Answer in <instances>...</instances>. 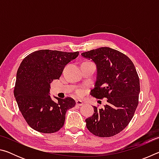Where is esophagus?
Listing matches in <instances>:
<instances>
[{"label": "esophagus", "mask_w": 159, "mask_h": 159, "mask_svg": "<svg viewBox=\"0 0 159 159\" xmlns=\"http://www.w3.org/2000/svg\"><path fill=\"white\" fill-rule=\"evenodd\" d=\"M76 104L77 105H79V106H82V105H83V104H84V102H83L82 100H80V99H78V100H76Z\"/></svg>", "instance_id": "esophagus-1"}]
</instances>
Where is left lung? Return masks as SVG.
Segmentation results:
<instances>
[{"label": "left lung", "instance_id": "left-lung-1", "mask_svg": "<svg viewBox=\"0 0 159 159\" xmlns=\"http://www.w3.org/2000/svg\"><path fill=\"white\" fill-rule=\"evenodd\" d=\"M81 55L91 59L97 66V79L90 95L107 99L103 108L93 107L94 114L85 119L86 126L96 136L112 137L128 125L138 107L140 85L136 69L128 57L108 47Z\"/></svg>", "mask_w": 159, "mask_h": 159}]
</instances>
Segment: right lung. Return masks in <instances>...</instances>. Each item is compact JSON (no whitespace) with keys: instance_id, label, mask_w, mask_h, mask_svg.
<instances>
[{"instance_id":"obj_1","label":"right lung","mask_w":159,"mask_h":159,"mask_svg":"<svg viewBox=\"0 0 159 159\" xmlns=\"http://www.w3.org/2000/svg\"><path fill=\"white\" fill-rule=\"evenodd\" d=\"M79 54L41 50L29 54L20 64L14 95L23 117L35 130L53 133L63 127L66 112L76 102L69 97H55L58 102H54L50 96V83L60 79L64 66Z\"/></svg>"}]
</instances>
